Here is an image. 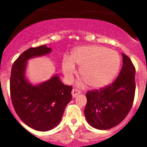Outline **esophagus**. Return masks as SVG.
<instances>
[{
  "label": "esophagus",
  "mask_w": 147,
  "mask_h": 147,
  "mask_svg": "<svg viewBox=\"0 0 147 147\" xmlns=\"http://www.w3.org/2000/svg\"><path fill=\"white\" fill-rule=\"evenodd\" d=\"M71 93H72L73 98H76L78 95L81 93V91H80V90H77V89H73Z\"/></svg>",
  "instance_id": "esophagus-1"
}]
</instances>
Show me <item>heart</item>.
<instances>
[{
	"label": "heart",
	"mask_w": 147,
	"mask_h": 147,
	"mask_svg": "<svg viewBox=\"0 0 147 147\" xmlns=\"http://www.w3.org/2000/svg\"><path fill=\"white\" fill-rule=\"evenodd\" d=\"M121 59L115 51L99 45H83L75 48L69 57L62 62V71L71 81L76 74L75 66L80 67V76L90 87L105 88L113 80L120 67Z\"/></svg>",
	"instance_id": "obj_1"
}]
</instances>
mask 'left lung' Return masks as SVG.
Segmentation results:
<instances>
[{
  "mask_svg": "<svg viewBox=\"0 0 147 147\" xmlns=\"http://www.w3.org/2000/svg\"><path fill=\"white\" fill-rule=\"evenodd\" d=\"M123 65L117 79L106 88L88 91L85 115L93 128L106 130L117 126L131 110L136 91V69L122 54Z\"/></svg>",
  "mask_w": 147,
  "mask_h": 147,
  "instance_id": "left-lung-1",
  "label": "left lung"
}]
</instances>
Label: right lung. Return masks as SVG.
Wrapping results in <instances>:
<instances>
[{
    "mask_svg": "<svg viewBox=\"0 0 147 147\" xmlns=\"http://www.w3.org/2000/svg\"><path fill=\"white\" fill-rule=\"evenodd\" d=\"M51 52V49L46 45L27 49L14 62L10 77V93L15 112L27 126L42 132L59 124L72 98V87L64 85L57 74L37 85L32 84L26 77L28 59Z\"/></svg>",
    "mask_w": 147,
    "mask_h": 147,
    "instance_id": "1",
    "label": "right lung"
}]
</instances>
